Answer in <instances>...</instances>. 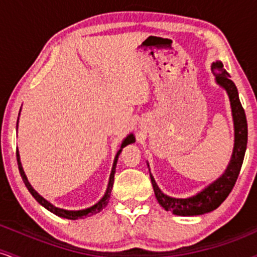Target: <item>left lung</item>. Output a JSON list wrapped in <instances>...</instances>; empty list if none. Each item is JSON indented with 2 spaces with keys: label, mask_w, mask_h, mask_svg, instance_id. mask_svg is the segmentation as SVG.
Here are the masks:
<instances>
[{
  "label": "left lung",
  "mask_w": 257,
  "mask_h": 257,
  "mask_svg": "<svg viewBox=\"0 0 257 257\" xmlns=\"http://www.w3.org/2000/svg\"><path fill=\"white\" fill-rule=\"evenodd\" d=\"M215 74V81L220 87L226 91L229 98L230 109H232L233 126H234V146L230 155V160L226 170L214 182L207 184L204 189L197 194L187 198H174L161 192L154 177L151 174V180L154 189L155 198L166 211H171L177 216H198L214 211L226 200L230 191L234 187L241 165H243L245 151L247 143V122L245 111L239 99L238 90L234 82L229 79L223 64L220 60H216L211 65ZM148 164V163H147ZM149 167V164H148ZM151 172V170H149Z\"/></svg>",
  "instance_id": "1"
}]
</instances>
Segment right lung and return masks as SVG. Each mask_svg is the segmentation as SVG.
<instances>
[{"mask_svg":"<svg viewBox=\"0 0 257 257\" xmlns=\"http://www.w3.org/2000/svg\"><path fill=\"white\" fill-rule=\"evenodd\" d=\"M20 114V113H19ZM18 121H19V117H18ZM17 128H18V122H17ZM135 136L134 134H130L123 138V141L121 142V146H120V149L119 152L116 153V155H115L114 158V163H113V167H111V171H110V176H109V182H108V187H106V191L104 193V195H103L102 198L99 199V201L98 203L94 204V205H92L90 207H86V209H82V210H65V209H60V207H57L54 206L53 204L50 203L48 200H46L45 198L42 197V195H40L39 193H37L35 189H34V187L31 186L30 182L28 181V177L27 175H25L24 170H23V166H22V163H20V155H19V152L17 151V161H18V167H19V172H20V176H22L23 181H24L25 186H27V188L29 189V192L31 193V195H33L34 198L36 199V201L39 204H41L43 207H46V209L48 210V211H51L52 214L59 216V217H63V218H68V220H79V218H83V217H90L92 215H96L98 212L102 211L104 207L108 205V201H109V198H110V193H111V188H113V184H114V175H115V169H116V163H117V159H119V155L121 151H122L123 147H126L127 144H131L135 142Z\"/></svg>","mask_w":257,"mask_h":257,"instance_id":"right-lung-1","label":"right lung"}]
</instances>
